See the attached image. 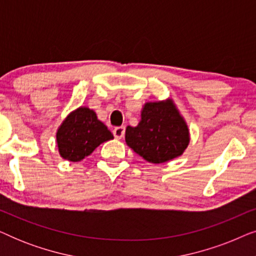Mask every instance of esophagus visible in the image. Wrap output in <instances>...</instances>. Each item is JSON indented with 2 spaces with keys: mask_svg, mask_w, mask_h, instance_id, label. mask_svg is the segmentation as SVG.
Here are the masks:
<instances>
[{
  "mask_svg": "<svg viewBox=\"0 0 256 256\" xmlns=\"http://www.w3.org/2000/svg\"><path fill=\"white\" fill-rule=\"evenodd\" d=\"M124 132H126V128L124 127H116L113 129V134L116 138H122L124 136Z\"/></svg>",
  "mask_w": 256,
  "mask_h": 256,
  "instance_id": "esophagus-1",
  "label": "esophagus"
}]
</instances>
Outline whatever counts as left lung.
<instances>
[{
  "instance_id": "1",
  "label": "left lung",
  "mask_w": 256,
  "mask_h": 256,
  "mask_svg": "<svg viewBox=\"0 0 256 256\" xmlns=\"http://www.w3.org/2000/svg\"><path fill=\"white\" fill-rule=\"evenodd\" d=\"M190 142L188 129L172 101L146 102L136 127L126 129V143L150 163L180 156Z\"/></svg>"
}]
</instances>
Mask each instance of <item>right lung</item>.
I'll return each mask as SVG.
<instances>
[{"label": "right lung", "instance_id": "right-lung-1", "mask_svg": "<svg viewBox=\"0 0 256 256\" xmlns=\"http://www.w3.org/2000/svg\"><path fill=\"white\" fill-rule=\"evenodd\" d=\"M114 138L96 114L87 107L72 112L57 132V144L62 158L79 162L90 155L101 143Z\"/></svg>", "mask_w": 256, "mask_h": 256}]
</instances>
